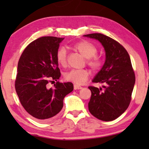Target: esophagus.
Listing matches in <instances>:
<instances>
[{
  "instance_id": "esophagus-1",
  "label": "esophagus",
  "mask_w": 149,
  "mask_h": 149,
  "mask_svg": "<svg viewBox=\"0 0 149 149\" xmlns=\"http://www.w3.org/2000/svg\"><path fill=\"white\" fill-rule=\"evenodd\" d=\"M83 87H81V86H80V85H77V84H74V89H82Z\"/></svg>"
}]
</instances>
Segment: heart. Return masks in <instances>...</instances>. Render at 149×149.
<instances>
[{
	"instance_id": "1",
	"label": "heart",
	"mask_w": 149,
	"mask_h": 149,
	"mask_svg": "<svg viewBox=\"0 0 149 149\" xmlns=\"http://www.w3.org/2000/svg\"><path fill=\"white\" fill-rule=\"evenodd\" d=\"M77 52L86 58L87 64L93 70H99L102 67L103 62L101 58L97 56V47L92 42L87 40H81L73 45ZM56 60L62 66L67 64V51L64 47H61L56 52ZM90 72L87 69L71 70L64 74V79L77 84H83L87 80Z\"/></svg>"
}]
</instances>
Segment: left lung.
Masks as SVG:
<instances>
[{"label":"left lung","instance_id":"left-lung-1","mask_svg":"<svg viewBox=\"0 0 149 149\" xmlns=\"http://www.w3.org/2000/svg\"><path fill=\"white\" fill-rule=\"evenodd\" d=\"M84 36L98 40L106 52L104 64L92 81L104 85L103 89L88 87L91 92L89 111L102 121H113L127 110L132 100L136 78L129 54L119 42L103 34Z\"/></svg>","mask_w":149,"mask_h":149}]
</instances>
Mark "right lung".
I'll return each mask as SVG.
<instances>
[{
  "instance_id": "1",
  "label": "right lung",
  "mask_w": 149,
  "mask_h": 149,
  "mask_svg": "<svg viewBox=\"0 0 149 149\" xmlns=\"http://www.w3.org/2000/svg\"><path fill=\"white\" fill-rule=\"evenodd\" d=\"M64 38L42 36L33 40L20 56L15 81L16 93L28 113L40 121L62 110L64 97L73 90L72 83H60L56 52ZM56 81L54 87L47 84Z\"/></svg>"
}]
</instances>
